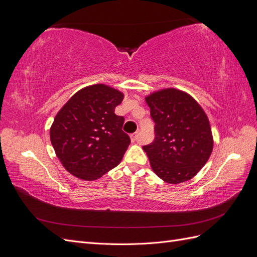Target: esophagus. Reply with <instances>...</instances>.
<instances>
[{
	"mask_svg": "<svg viewBox=\"0 0 257 257\" xmlns=\"http://www.w3.org/2000/svg\"><path fill=\"white\" fill-rule=\"evenodd\" d=\"M131 139H132V143H136L139 141V134L138 133H134L131 135Z\"/></svg>",
	"mask_w": 257,
	"mask_h": 257,
	"instance_id": "1",
	"label": "esophagus"
}]
</instances>
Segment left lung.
Here are the masks:
<instances>
[{"label":"left lung","instance_id":"8db88e82","mask_svg":"<svg viewBox=\"0 0 257 257\" xmlns=\"http://www.w3.org/2000/svg\"><path fill=\"white\" fill-rule=\"evenodd\" d=\"M154 121V141L143 149L153 172L162 180L188 181L203 167L212 152L209 120L198 103L176 89L154 92L146 97Z\"/></svg>","mask_w":257,"mask_h":257}]
</instances>
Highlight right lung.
<instances>
[{
	"instance_id": "add662e5",
	"label": "right lung",
	"mask_w": 257,
	"mask_h": 257,
	"mask_svg": "<svg viewBox=\"0 0 257 257\" xmlns=\"http://www.w3.org/2000/svg\"><path fill=\"white\" fill-rule=\"evenodd\" d=\"M123 94L105 84L83 88L61 108L50 128V141L67 172L95 180L121 162L131 139L124 118L114 113Z\"/></svg>"
}]
</instances>
